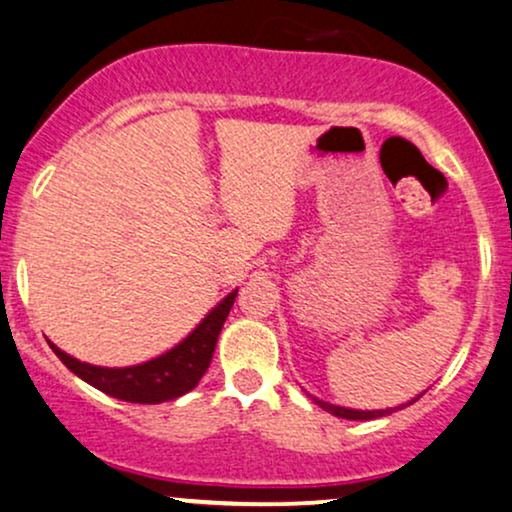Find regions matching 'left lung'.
Wrapping results in <instances>:
<instances>
[{
	"mask_svg": "<svg viewBox=\"0 0 512 512\" xmlns=\"http://www.w3.org/2000/svg\"><path fill=\"white\" fill-rule=\"evenodd\" d=\"M315 403H318L320 408L330 410L332 415H337V418H349V420H372V418H382V415H389L391 410H351V408H339V406H332V403H325V401H318L315 399ZM413 403V401H410ZM410 403H406V406H410Z\"/></svg>",
	"mask_w": 512,
	"mask_h": 512,
	"instance_id": "8db88e82",
	"label": "left lung"
}]
</instances>
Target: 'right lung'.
<instances>
[{"instance_id":"obj_1","label":"right lung","mask_w":512,"mask_h":512,"mask_svg":"<svg viewBox=\"0 0 512 512\" xmlns=\"http://www.w3.org/2000/svg\"><path fill=\"white\" fill-rule=\"evenodd\" d=\"M235 296L237 289L230 296H225L201 320L197 330L189 334L187 339H182L175 349L154 358V361L132 365V368H97V365L75 361L73 356L56 349L54 344L49 346L61 358V363L71 372H75L80 380H85L94 389L113 396V399L130 403L173 401L178 396L187 394L189 389L197 387L201 377H204L208 365H211L213 351H216L220 327H223L227 313H230L232 304H235Z\"/></svg>"}]
</instances>
